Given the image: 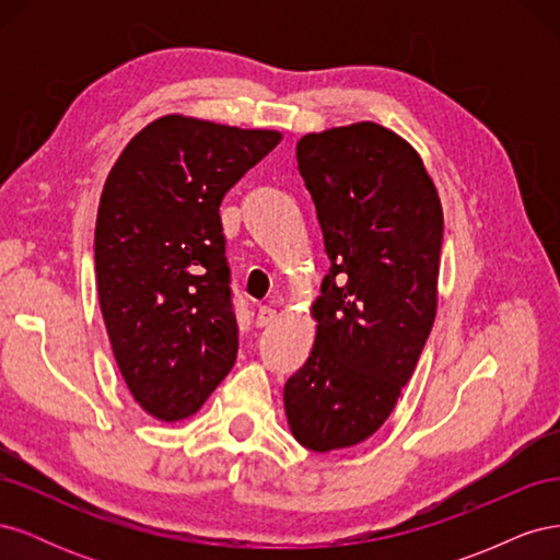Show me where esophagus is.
<instances>
[{"label":"esophagus","instance_id":"34e87169","mask_svg":"<svg viewBox=\"0 0 560 560\" xmlns=\"http://www.w3.org/2000/svg\"><path fill=\"white\" fill-rule=\"evenodd\" d=\"M276 319H278V313H276L273 308L261 306V308L257 311V319H254V322H257V327H259V329H264V327H270V325H273Z\"/></svg>","mask_w":560,"mask_h":560}]
</instances>
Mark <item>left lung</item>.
I'll list each match as a JSON object with an SVG mask.
<instances>
[{"instance_id": "1", "label": "left lung", "mask_w": 560, "mask_h": 560, "mask_svg": "<svg viewBox=\"0 0 560 560\" xmlns=\"http://www.w3.org/2000/svg\"><path fill=\"white\" fill-rule=\"evenodd\" d=\"M296 161L331 266L284 413L301 446L327 453L374 434L413 374L436 315L444 212L418 151L378 124L303 135Z\"/></svg>"}]
</instances>
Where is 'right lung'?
Masks as SVG:
<instances>
[{
  "instance_id": "obj_1",
  "label": "right lung",
  "mask_w": 560,
  "mask_h": 560,
  "mask_svg": "<svg viewBox=\"0 0 560 560\" xmlns=\"http://www.w3.org/2000/svg\"><path fill=\"white\" fill-rule=\"evenodd\" d=\"M282 140L167 114L126 144L95 222L100 311L121 376L147 413H196L238 354L219 206Z\"/></svg>"
}]
</instances>
